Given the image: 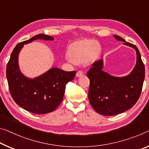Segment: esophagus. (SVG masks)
Wrapping results in <instances>:
<instances>
[{
    "label": "esophagus",
    "instance_id": "esophagus-1",
    "mask_svg": "<svg viewBox=\"0 0 149 149\" xmlns=\"http://www.w3.org/2000/svg\"><path fill=\"white\" fill-rule=\"evenodd\" d=\"M76 76H77V77H82V76H83V72L81 71V70H79V71L77 72Z\"/></svg>",
    "mask_w": 149,
    "mask_h": 149
}]
</instances>
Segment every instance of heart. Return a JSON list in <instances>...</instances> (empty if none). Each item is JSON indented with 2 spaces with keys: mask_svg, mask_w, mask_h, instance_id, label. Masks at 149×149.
I'll return each mask as SVG.
<instances>
[{
  "mask_svg": "<svg viewBox=\"0 0 149 149\" xmlns=\"http://www.w3.org/2000/svg\"><path fill=\"white\" fill-rule=\"evenodd\" d=\"M100 49L97 42L84 40L76 42L70 46L68 51V58L75 64H82L95 55Z\"/></svg>",
  "mask_w": 149,
  "mask_h": 149,
  "instance_id": "b5f03b06",
  "label": "heart"
}]
</instances>
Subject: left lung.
<instances>
[{
	"mask_svg": "<svg viewBox=\"0 0 149 149\" xmlns=\"http://www.w3.org/2000/svg\"><path fill=\"white\" fill-rule=\"evenodd\" d=\"M117 40L135 49L136 65L127 76L117 77L111 76L102 70L103 60L100 59L93 64V67L87 72L90 80L88 90L89 102L98 114L113 116L122 113L132 108L140 97L145 70L140 52L135 45L113 35Z\"/></svg>",
	"mask_w": 149,
	"mask_h": 149,
	"instance_id": "8db88e82",
	"label": "left lung"
}]
</instances>
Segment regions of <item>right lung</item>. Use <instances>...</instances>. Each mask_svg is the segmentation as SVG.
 Here are the masks:
<instances>
[{"label": "right lung", "instance_id": "right-lung-1", "mask_svg": "<svg viewBox=\"0 0 149 149\" xmlns=\"http://www.w3.org/2000/svg\"><path fill=\"white\" fill-rule=\"evenodd\" d=\"M52 40V36L44 34L33 36L16 46L6 66V78L13 100L18 105L35 114H47L54 111L61 103L65 86L74 79L76 71H65L52 68L34 79L25 77L20 72L19 54L24 47L35 40Z\"/></svg>", "mask_w": 149, "mask_h": 149}]
</instances>
